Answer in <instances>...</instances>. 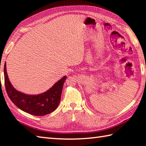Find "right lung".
Listing matches in <instances>:
<instances>
[{
	"instance_id": "obj_1",
	"label": "right lung",
	"mask_w": 146,
	"mask_h": 146,
	"mask_svg": "<svg viewBox=\"0 0 146 146\" xmlns=\"http://www.w3.org/2000/svg\"><path fill=\"white\" fill-rule=\"evenodd\" d=\"M4 71L6 92L11 100L19 108L36 116L45 115L56 109L60 102L62 89L66 79V76L46 92L37 95H31L19 92L12 86L6 71V63L4 64Z\"/></svg>"
}]
</instances>
